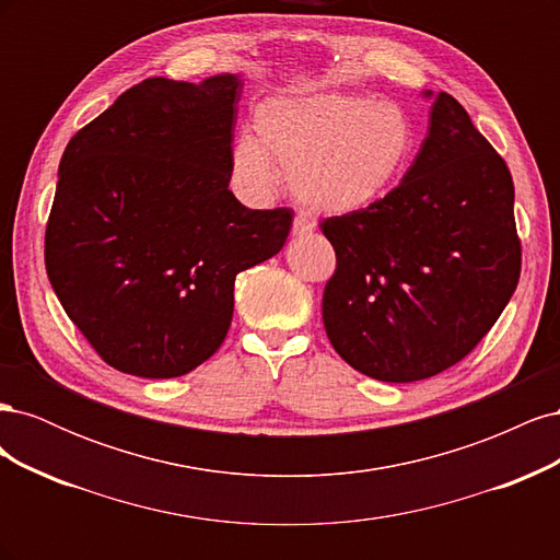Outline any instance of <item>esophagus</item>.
<instances>
[{"mask_svg":"<svg viewBox=\"0 0 560 560\" xmlns=\"http://www.w3.org/2000/svg\"><path fill=\"white\" fill-rule=\"evenodd\" d=\"M313 229H315V224L311 222V219L296 217V219H294V226H292V233H294V235H308V233H313Z\"/></svg>","mask_w":560,"mask_h":560,"instance_id":"esophagus-1","label":"esophagus"}]
</instances>
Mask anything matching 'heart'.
<instances>
[{
	"instance_id": "b5f03b06",
	"label": "heart",
	"mask_w": 560,
	"mask_h": 560,
	"mask_svg": "<svg viewBox=\"0 0 560 560\" xmlns=\"http://www.w3.org/2000/svg\"><path fill=\"white\" fill-rule=\"evenodd\" d=\"M257 138L241 135L231 175L249 198L278 189L273 160L292 196L317 214L352 217L393 194L411 163L416 130L395 103L334 91H287L254 109Z\"/></svg>"
}]
</instances>
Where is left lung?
Here are the masks:
<instances>
[{"mask_svg":"<svg viewBox=\"0 0 560 560\" xmlns=\"http://www.w3.org/2000/svg\"><path fill=\"white\" fill-rule=\"evenodd\" d=\"M428 138L376 208L319 224L336 273L322 296L334 350L360 374L413 383L469 354L521 276L510 167L448 93Z\"/></svg>","mask_w":560,"mask_h":560,"instance_id":"8db88e82","label":"left lung"}]
</instances>
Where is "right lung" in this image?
Listing matches in <instances>:
<instances>
[{"label": "right lung", "mask_w": 560, "mask_h": 560, "mask_svg": "<svg viewBox=\"0 0 560 560\" xmlns=\"http://www.w3.org/2000/svg\"><path fill=\"white\" fill-rule=\"evenodd\" d=\"M243 81L154 77L67 144L46 226V273L109 366L177 378L224 343L241 270L282 249L292 210L229 189Z\"/></svg>", "instance_id": "obj_1"}]
</instances>
